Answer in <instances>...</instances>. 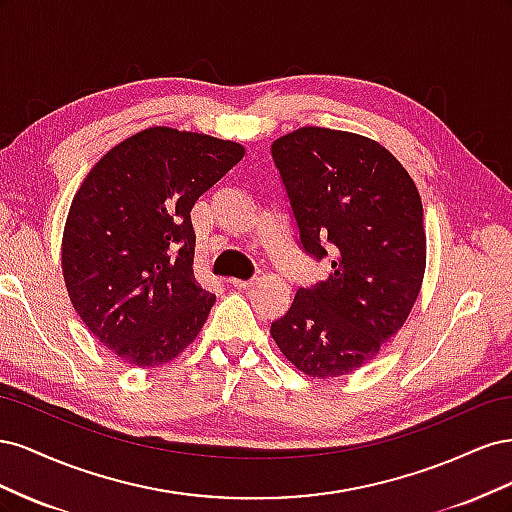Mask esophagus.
Returning a JSON list of instances; mask_svg holds the SVG:
<instances>
[{
    "instance_id": "esophagus-1",
    "label": "esophagus",
    "mask_w": 512,
    "mask_h": 512,
    "mask_svg": "<svg viewBox=\"0 0 512 512\" xmlns=\"http://www.w3.org/2000/svg\"><path fill=\"white\" fill-rule=\"evenodd\" d=\"M228 284L239 288V290H250L254 286V280H237V277H230Z\"/></svg>"
}]
</instances>
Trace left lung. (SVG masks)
Here are the masks:
<instances>
[{"instance_id":"8db88e82","label":"left lung","mask_w":512,"mask_h":512,"mask_svg":"<svg viewBox=\"0 0 512 512\" xmlns=\"http://www.w3.org/2000/svg\"><path fill=\"white\" fill-rule=\"evenodd\" d=\"M271 153L301 247L331 258V275L299 288L271 335L309 378L352 374L404 327L421 292V196L393 153L367 136L309 126L277 138Z\"/></svg>"}]
</instances>
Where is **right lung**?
Instances as JSON below:
<instances>
[{
  "label": "right lung",
  "instance_id": "add662e5",
  "mask_svg": "<svg viewBox=\"0 0 512 512\" xmlns=\"http://www.w3.org/2000/svg\"><path fill=\"white\" fill-rule=\"evenodd\" d=\"M243 156L222 138L147 128L81 183L61 269L76 314L123 363L160 367L203 329L215 294L196 284L190 211Z\"/></svg>",
  "mask_w": 512,
  "mask_h": 512
}]
</instances>
